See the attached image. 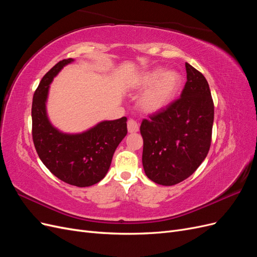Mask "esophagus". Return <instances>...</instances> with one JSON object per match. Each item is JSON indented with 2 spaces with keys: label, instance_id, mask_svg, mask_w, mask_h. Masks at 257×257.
<instances>
[{
  "label": "esophagus",
  "instance_id": "esophagus-1",
  "mask_svg": "<svg viewBox=\"0 0 257 257\" xmlns=\"http://www.w3.org/2000/svg\"><path fill=\"white\" fill-rule=\"evenodd\" d=\"M127 130L130 133H135V132H138V130H139V124L134 119H128L127 120Z\"/></svg>",
  "mask_w": 257,
  "mask_h": 257
}]
</instances>
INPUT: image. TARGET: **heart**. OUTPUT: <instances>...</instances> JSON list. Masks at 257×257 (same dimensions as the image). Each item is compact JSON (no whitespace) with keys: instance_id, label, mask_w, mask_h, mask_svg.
Returning a JSON list of instances; mask_svg holds the SVG:
<instances>
[{"instance_id":"1","label":"heart","mask_w":257,"mask_h":257,"mask_svg":"<svg viewBox=\"0 0 257 257\" xmlns=\"http://www.w3.org/2000/svg\"><path fill=\"white\" fill-rule=\"evenodd\" d=\"M139 83L142 87L153 84L143 95L141 106L146 111H157L173 99L180 85V76L173 71L162 74L161 69H154L144 75Z\"/></svg>"}]
</instances>
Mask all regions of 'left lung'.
I'll return each instance as SVG.
<instances>
[{
    "mask_svg": "<svg viewBox=\"0 0 257 257\" xmlns=\"http://www.w3.org/2000/svg\"><path fill=\"white\" fill-rule=\"evenodd\" d=\"M186 82L180 97L144 119L143 165L147 177L162 185L189 178L211 146L214 105L205 76L185 63Z\"/></svg>",
    "mask_w": 257,
    "mask_h": 257,
    "instance_id": "1",
    "label": "left lung"
}]
</instances>
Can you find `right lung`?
<instances>
[{"label": "right lung", "instance_id": "obj_1", "mask_svg": "<svg viewBox=\"0 0 257 257\" xmlns=\"http://www.w3.org/2000/svg\"><path fill=\"white\" fill-rule=\"evenodd\" d=\"M73 59H64L46 74L33 95L32 137L38 157L50 172L71 185L90 186L99 182L110 167L116 147L127 134L126 118L104 121L82 134H62L46 114L49 83Z\"/></svg>", "mask_w": 257, "mask_h": 257}]
</instances>
